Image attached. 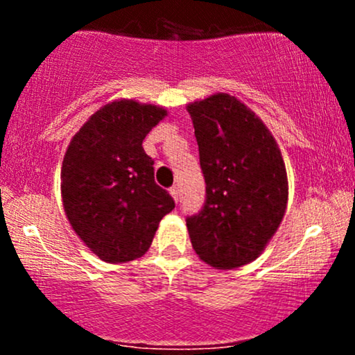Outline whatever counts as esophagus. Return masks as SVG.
<instances>
[{"label":"esophagus","mask_w":355,"mask_h":355,"mask_svg":"<svg viewBox=\"0 0 355 355\" xmlns=\"http://www.w3.org/2000/svg\"><path fill=\"white\" fill-rule=\"evenodd\" d=\"M168 191H170V195H172L173 200L178 202V189H177V187H172V189H170Z\"/></svg>","instance_id":"esophagus-1"}]
</instances>
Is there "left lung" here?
<instances>
[{"instance_id": "obj_1", "label": "left lung", "mask_w": 355, "mask_h": 355, "mask_svg": "<svg viewBox=\"0 0 355 355\" xmlns=\"http://www.w3.org/2000/svg\"><path fill=\"white\" fill-rule=\"evenodd\" d=\"M207 183L203 210L187 218L191 247L218 270L247 266L266 250L288 200L279 144L259 116L229 93L187 105Z\"/></svg>"}]
</instances>
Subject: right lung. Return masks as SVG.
<instances>
[{"label":"right lung","instance_id":"1","mask_svg":"<svg viewBox=\"0 0 355 355\" xmlns=\"http://www.w3.org/2000/svg\"><path fill=\"white\" fill-rule=\"evenodd\" d=\"M168 115L164 107L113 100L71 138L61 165V200L71 229L92 254L125 263L148 250L158 223L175 209L153 177L144 144Z\"/></svg>","mask_w":355,"mask_h":355}]
</instances>
